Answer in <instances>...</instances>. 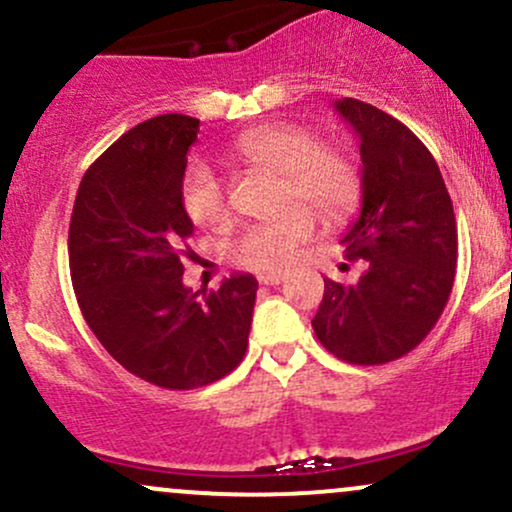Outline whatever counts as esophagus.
Listing matches in <instances>:
<instances>
[{
	"label": "esophagus",
	"mask_w": 512,
	"mask_h": 512,
	"mask_svg": "<svg viewBox=\"0 0 512 512\" xmlns=\"http://www.w3.org/2000/svg\"><path fill=\"white\" fill-rule=\"evenodd\" d=\"M284 279H286L284 272H264V274L257 276V281H260V284H264V286H276V284H281Z\"/></svg>",
	"instance_id": "1"
}]
</instances>
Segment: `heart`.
Instances as JSON below:
<instances>
[{
	"instance_id": "heart-1",
	"label": "heart",
	"mask_w": 512,
	"mask_h": 512,
	"mask_svg": "<svg viewBox=\"0 0 512 512\" xmlns=\"http://www.w3.org/2000/svg\"><path fill=\"white\" fill-rule=\"evenodd\" d=\"M228 156L248 168L279 175V207L301 202L322 221H342L361 197L356 161L339 144L320 142L315 129L298 122H269L245 129ZM185 216L204 231H223L231 221L223 185L204 166L187 168L180 182ZM313 236V216L293 207L272 221L248 228L233 248V260L255 272L289 267L298 245Z\"/></svg>"
}]
</instances>
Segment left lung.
Here are the masks:
<instances>
[{"instance_id": "8db88e82", "label": "left lung", "mask_w": 512, "mask_h": 512, "mask_svg": "<svg viewBox=\"0 0 512 512\" xmlns=\"http://www.w3.org/2000/svg\"><path fill=\"white\" fill-rule=\"evenodd\" d=\"M334 108L361 139V216L342 238L349 260H366L356 286L325 279L313 330L354 366L402 358L426 339L448 305L457 223L436 158L407 125L375 105L344 98Z\"/></svg>"}]
</instances>
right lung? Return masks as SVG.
I'll use <instances>...</instances> for the list:
<instances>
[{"instance_id":"right-lung-1","label":"right lung","mask_w":512,"mask_h":512,"mask_svg":"<svg viewBox=\"0 0 512 512\" xmlns=\"http://www.w3.org/2000/svg\"><path fill=\"white\" fill-rule=\"evenodd\" d=\"M199 120L158 115L88 166L69 221V274L81 315L110 356L146 383L197 390L248 351L257 279L236 274L192 293L182 262L195 226L180 182Z\"/></svg>"}]
</instances>
